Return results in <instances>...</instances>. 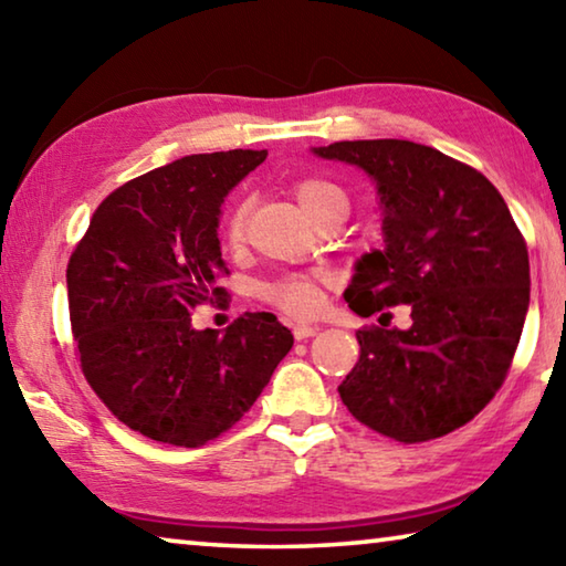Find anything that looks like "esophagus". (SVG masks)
Instances as JSON below:
<instances>
[{"mask_svg":"<svg viewBox=\"0 0 566 566\" xmlns=\"http://www.w3.org/2000/svg\"><path fill=\"white\" fill-rule=\"evenodd\" d=\"M292 334H294L296 342H302V339L314 337V334H319V327H317V324H294Z\"/></svg>","mask_w":566,"mask_h":566,"instance_id":"esophagus-1","label":"esophagus"}]
</instances>
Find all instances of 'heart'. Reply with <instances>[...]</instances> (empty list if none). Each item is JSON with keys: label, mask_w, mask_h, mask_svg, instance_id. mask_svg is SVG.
<instances>
[{"label": "heart", "mask_w": 566, "mask_h": 566, "mask_svg": "<svg viewBox=\"0 0 566 566\" xmlns=\"http://www.w3.org/2000/svg\"><path fill=\"white\" fill-rule=\"evenodd\" d=\"M290 191L314 224L327 222V219H347L349 214V195L332 179L302 177L292 181ZM244 227L247 205H234L224 217V242L232 249L244 242ZM324 284H327L324 272H292L260 284L256 294L292 317H310L319 310Z\"/></svg>", "instance_id": "b5f03b06"}]
</instances>
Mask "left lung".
Segmentation results:
<instances>
[{"label":"left lung","mask_w":566,"mask_h":566,"mask_svg":"<svg viewBox=\"0 0 566 566\" xmlns=\"http://www.w3.org/2000/svg\"><path fill=\"white\" fill-rule=\"evenodd\" d=\"M377 181L385 247L357 262L344 292L359 317V361L339 385L354 419L397 442L444 437L490 405L530 310V254L510 207L482 171L407 139L314 149ZM412 324L385 331L389 305Z\"/></svg>","instance_id":"obj_1"}]
</instances>
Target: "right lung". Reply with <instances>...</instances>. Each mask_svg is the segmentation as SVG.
Listing matches in <instances>:
<instances>
[{"label":"right lung","mask_w":566,"mask_h":566,"mask_svg":"<svg viewBox=\"0 0 566 566\" xmlns=\"http://www.w3.org/2000/svg\"><path fill=\"white\" fill-rule=\"evenodd\" d=\"M266 149L189 155L127 181L92 214L66 264L74 349L104 407L161 444L202 447L270 385L292 332L247 312L197 332L191 310L219 304L227 272L219 214Z\"/></svg>","instance_id":"1"}]
</instances>
